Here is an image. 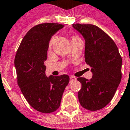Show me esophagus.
Here are the masks:
<instances>
[{"label": "esophagus", "instance_id": "obj_1", "mask_svg": "<svg viewBox=\"0 0 130 130\" xmlns=\"http://www.w3.org/2000/svg\"><path fill=\"white\" fill-rule=\"evenodd\" d=\"M76 78H75L74 76H71V77H70V81H71V82H73V81L76 80Z\"/></svg>", "mask_w": 130, "mask_h": 130}]
</instances>
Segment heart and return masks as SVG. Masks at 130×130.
<instances>
[{"label": "heart", "mask_w": 130, "mask_h": 130, "mask_svg": "<svg viewBox=\"0 0 130 130\" xmlns=\"http://www.w3.org/2000/svg\"><path fill=\"white\" fill-rule=\"evenodd\" d=\"M77 38H79V37H78V36L75 35H73L72 36V37H71V40H74V39H77ZM54 39H55V36H54V37H53L52 38L51 40H50V45H52V44L53 43V41L54 40Z\"/></svg>", "instance_id": "b5f03b06"}]
</instances>
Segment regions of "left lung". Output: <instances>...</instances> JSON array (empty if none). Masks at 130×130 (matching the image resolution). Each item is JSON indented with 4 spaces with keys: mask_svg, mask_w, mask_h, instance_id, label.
<instances>
[{
    "mask_svg": "<svg viewBox=\"0 0 130 130\" xmlns=\"http://www.w3.org/2000/svg\"><path fill=\"white\" fill-rule=\"evenodd\" d=\"M85 40V61L91 67L92 78L77 80L82 84L79 102L89 110L103 109L112 100L122 78V59L112 38L96 25H72Z\"/></svg>",
    "mask_w": 130,
    "mask_h": 130,
    "instance_id": "8db88e82",
    "label": "left lung"
}]
</instances>
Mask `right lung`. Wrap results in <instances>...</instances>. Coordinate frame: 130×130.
Instances as JSON below:
<instances>
[{"label":"right lung","instance_id":"obj_1","mask_svg":"<svg viewBox=\"0 0 130 130\" xmlns=\"http://www.w3.org/2000/svg\"><path fill=\"white\" fill-rule=\"evenodd\" d=\"M63 27L54 23L35 26L23 37L15 54L18 86L29 104L42 113H51L58 109L69 82L67 74L48 77L45 74L49 42Z\"/></svg>","mask_w":130,"mask_h":130}]
</instances>
